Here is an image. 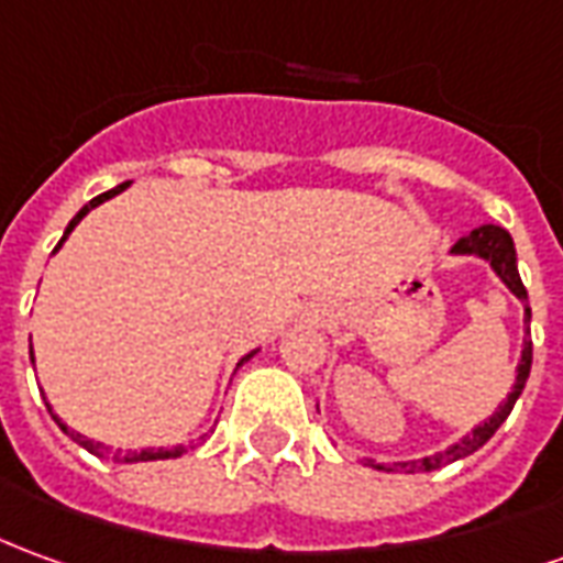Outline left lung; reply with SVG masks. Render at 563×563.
<instances>
[{"instance_id": "1", "label": "left lung", "mask_w": 563, "mask_h": 563, "mask_svg": "<svg viewBox=\"0 0 563 563\" xmlns=\"http://www.w3.org/2000/svg\"><path fill=\"white\" fill-rule=\"evenodd\" d=\"M451 255H473V258H482L490 265V271L506 283V289L525 305L528 301V289H525V283H521V274H518V258H515V243L509 238V231L500 225H482L470 231L466 238H460L454 246H451ZM525 320L530 325V308L525 305ZM530 363H533V344H530V338H525V347H521V356H518V365H515V384L512 390L506 393V399L500 402V408L490 415L487 420H482L478 427H473V432H466L463 439H457L454 445H448L445 451H435L432 457L423 460H399V463H393V466H384V463H375V460H368V466L372 470H384V473H430V470H439V466H448V463H454V460L470 457L473 451L485 445L487 439L494 435V432L500 430V423L509 418V411H512V405L518 402V396L525 390V384H528L530 375Z\"/></svg>"}]
</instances>
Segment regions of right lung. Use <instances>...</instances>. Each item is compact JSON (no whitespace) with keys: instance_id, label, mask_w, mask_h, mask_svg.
Segmentation results:
<instances>
[{"instance_id":"1","label":"right lung","mask_w":563,"mask_h":563,"mask_svg":"<svg viewBox=\"0 0 563 563\" xmlns=\"http://www.w3.org/2000/svg\"><path fill=\"white\" fill-rule=\"evenodd\" d=\"M128 186H131V183H121V186H115V188H112V191H103V195H97V198L90 200V203H85V207H81V210H78V213H76V219H73V222L66 225L60 243L54 246V253L60 250L63 243H66V238L73 234V228H76L78 222H81V219H85V216H88L90 210H93V207H100L103 200L121 195V191H124V188H128ZM255 353H258V347L250 350L246 356H241V363H238V365H243V363H246V360H253ZM30 363H35V360H33V341H30ZM45 405H48V402H45ZM48 411H51V405H48ZM51 418L57 420V427H60V430L66 432V435H69L73 442H78V445L85 448V451H90L93 457H112V460H115V463H152V460H173V457H183V454H186V448H183V445H176V448H143V451H121V448H115V451H112V448L103 445V442H93V439H88V435H81V432L69 430V427H66V423H63V420L57 418L54 411H51Z\"/></svg>"}]
</instances>
